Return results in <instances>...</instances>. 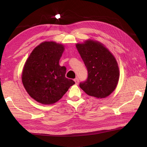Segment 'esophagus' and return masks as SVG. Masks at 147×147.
<instances>
[{
	"instance_id": "34e87169",
	"label": "esophagus",
	"mask_w": 147,
	"mask_h": 147,
	"mask_svg": "<svg viewBox=\"0 0 147 147\" xmlns=\"http://www.w3.org/2000/svg\"><path fill=\"white\" fill-rule=\"evenodd\" d=\"M74 81H75V84H78L79 83V80H78V78H75Z\"/></svg>"
}]
</instances>
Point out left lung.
Returning a JSON list of instances; mask_svg holds the SVG:
<instances>
[{
    "instance_id": "8db88e82",
    "label": "left lung",
    "mask_w": 147,
    "mask_h": 147,
    "mask_svg": "<svg viewBox=\"0 0 147 147\" xmlns=\"http://www.w3.org/2000/svg\"><path fill=\"white\" fill-rule=\"evenodd\" d=\"M88 70V78L80 87L90 96L105 98L114 91L119 77L117 61L103 44L92 40L76 44Z\"/></svg>"
}]
</instances>
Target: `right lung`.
Wrapping results in <instances>:
<instances>
[{
    "label": "right lung",
    "mask_w": 147,
    "mask_h": 147,
    "mask_svg": "<svg viewBox=\"0 0 147 147\" xmlns=\"http://www.w3.org/2000/svg\"><path fill=\"white\" fill-rule=\"evenodd\" d=\"M64 46L55 42H44L35 47L26 60L22 82L29 95L44 105L55 104L75 84L65 77V67L59 62Z\"/></svg>",
    "instance_id": "obj_1"
}]
</instances>
